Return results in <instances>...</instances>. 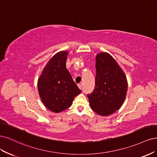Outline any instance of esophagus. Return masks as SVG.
Returning <instances> with one entry per match:
<instances>
[{
    "instance_id": "1",
    "label": "esophagus",
    "mask_w": 157,
    "mask_h": 157,
    "mask_svg": "<svg viewBox=\"0 0 157 157\" xmlns=\"http://www.w3.org/2000/svg\"><path fill=\"white\" fill-rule=\"evenodd\" d=\"M78 88H79L80 89H82V86L81 84H78Z\"/></svg>"
}]
</instances>
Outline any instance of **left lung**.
Here are the masks:
<instances>
[{"mask_svg": "<svg viewBox=\"0 0 157 157\" xmlns=\"http://www.w3.org/2000/svg\"><path fill=\"white\" fill-rule=\"evenodd\" d=\"M95 88L87 94L92 110L101 116L110 115L124 101L128 90L126 75L113 57L101 52L96 56Z\"/></svg>", "mask_w": 157, "mask_h": 157, "instance_id": "8db88e82", "label": "left lung"}]
</instances>
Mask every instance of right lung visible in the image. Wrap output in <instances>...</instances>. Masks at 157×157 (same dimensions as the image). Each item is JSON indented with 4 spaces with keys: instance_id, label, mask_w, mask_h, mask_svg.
<instances>
[{
    "instance_id": "obj_1",
    "label": "right lung",
    "mask_w": 157,
    "mask_h": 157,
    "mask_svg": "<svg viewBox=\"0 0 157 157\" xmlns=\"http://www.w3.org/2000/svg\"><path fill=\"white\" fill-rule=\"evenodd\" d=\"M69 52H59L50 59L38 80V90L42 103L54 113L64 111L72 105L80 90L66 67Z\"/></svg>"
}]
</instances>
